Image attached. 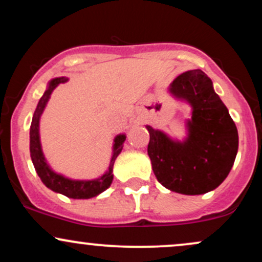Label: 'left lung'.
<instances>
[{
    "instance_id": "obj_1",
    "label": "left lung",
    "mask_w": 262,
    "mask_h": 262,
    "mask_svg": "<svg viewBox=\"0 0 262 262\" xmlns=\"http://www.w3.org/2000/svg\"><path fill=\"white\" fill-rule=\"evenodd\" d=\"M173 97L192 107L187 138L171 139L146 125L152 171L164 187L182 194H203L229 175L239 145L235 123L202 70H189L170 83Z\"/></svg>"
}]
</instances>
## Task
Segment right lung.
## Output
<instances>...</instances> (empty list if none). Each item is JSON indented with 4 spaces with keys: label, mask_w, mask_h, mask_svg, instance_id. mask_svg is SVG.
<instances>
[{
    "label": "right lung",
    "mask_w": 262,
    "mask_h": 262,
    "mask_svg": "<svg viewBox=\"0 0 262 262\" xmlns=\"http://www.w3.org/2000/svg\"><path fill=\"white\" fill-rule=\"evenodd\" d=\"M68 81L66 77H56L53 79L45 90L44 95L38 102V106L35 108L33 114L31 132H29V150H31V158L34 165V169L37 171L38 176L40 177L41 182L56 193H61L69 198L74 200H89V198L96 197L102 193L103 191L110 187L113 181V165L117 156L121 154L123 149V143L125 141V134H118L114 138L113 144V154L111 158V164L108 171L104 175L96 180H71L68 177L56 173L52 170L47 160H45L43 150H41L40 138H39V121H40L41 114L44 112V108L49 101L50 95L56 86L60 83H64Z\"/></svg>",
    "instance_id": "1"
}]
</instances>
